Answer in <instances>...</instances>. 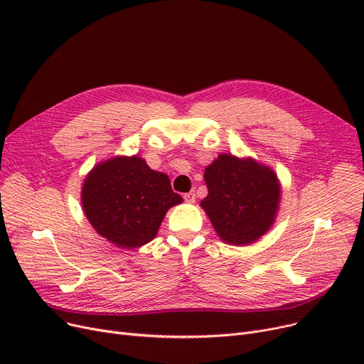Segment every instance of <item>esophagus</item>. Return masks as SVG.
<instances>
[{
    "label": "esophagus",
    "mask_w": 364,
    "mask_h": 364,
    "mask_svg": "<svg viewBox=\"0 0 364 364\" xmlns=\"http://www.w3.org/2000/svg\"><path fill=\"white\" fill-rule=\"evenodd\" d=\"M183 198H184V200H186V202H188V203H193V202H195V199H196V195H195V192H188V193H184V195H183Z\"/></svg>",
    "instance_id": "esophagus-1"
}]
</instances>
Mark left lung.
Segmentation results:
<instances>
[{
  "mask_svg": "<svg viewBox=\"0 0 364 364\" xmlns=\"http://www.w3.org/2000/svg\"><path fill=\"white\" fill-rule=\"evenodd\" d=\"M203 177L208 196L200 206L223 242L252 243L273 225L280 184L272 168L225 153L206 166Z\"/></svg>",
  "mask_w": 364,
  "mask_h": 364,
  "instance_id": "left-lung-1",
  "label": "left lung"
}]
</instances>
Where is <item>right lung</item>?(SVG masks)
Here are the masks:
<instances>
[{
	"label": "right lung",
	"instance_id": "add662e5",
	"mask_svg": "<svg viewBox=\"0 0 364 364\" xmlns=\"http://www.w3.org/2000/svg\"><path fill=\"white\" fill-rule=\"evenodd\" d=\"M81 202L94 230L113 245L132 250L156 236L168 209L183 202L164 172L139 156H117L87 176Z\"/></svg>",
	"mask_w": 364,
	"mask_h": 364
}]
</instances>
